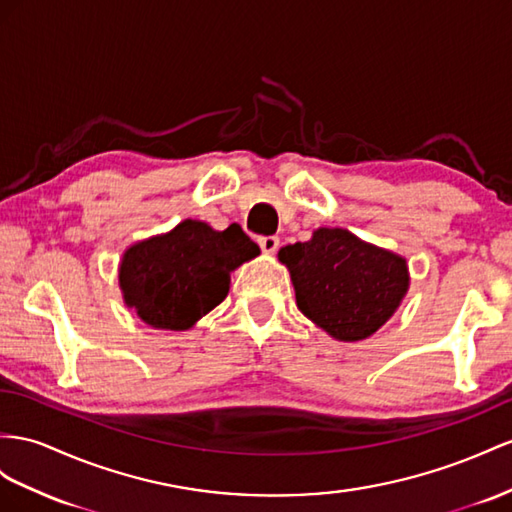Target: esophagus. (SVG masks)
I'll use <instances>...</instances> for the list:
<instances>
[{
  "mask_svg": "<svg viewBox=\"0 0 512 512\" xmlns=\"http://www.w3.org/2000/svg\"><path fill=\"white\" fill-rule=\"evenodd\" d=\"M257 244H259V248H261V251H264L266 255H274V253H277L279 251V238H277V235H264V238H259L257 240Z\"/></svg>",
  "mask_w": 512,
  "mask_h": 512,
  "instance_id": "34e87169",
  "label": "esophagus"
}]
</instances>
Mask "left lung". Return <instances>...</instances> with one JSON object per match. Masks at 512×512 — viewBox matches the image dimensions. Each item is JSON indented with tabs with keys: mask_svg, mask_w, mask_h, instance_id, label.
Instances as JSON below:
<instances>
[{
	"mask_svg": "<svg viewBox=\"0 0 512 512\" xmlns=\"http://www.w3.org/2000/svg\"><path fill=\"white\" fill-rule=\"evenodd\" d=\"M290 268L298 309L335 339L359 342L393 316L409 287L400 255L361 242L346 229H318L279 251Z\"/></svg>",
	"mask_w": 512,
	"mask_h": 512,
	"instance_id": "left-lung-1",
	"label": "left lung"
}]
</instances>
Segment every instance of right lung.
Here are the masks:
<instances>
[{
	"mask_svg": "<svg viewBox=\"0 0 512 512\" xmlns=\"http://www.w3.org/2000/svg\"><path fill=\"white\" fill-rule=\"evenodd\" d=\"M255 255L259 246L240 225L214 231L205 222L183 220L123 255L119 281L125 303L153 329H190L225 300L229 272Z\"/></svg>",
	"mask_w": 512,
	"mask_h": 512,
	"instance_id": "obj_1",
	"label": "right lung"
}]
</instances>
